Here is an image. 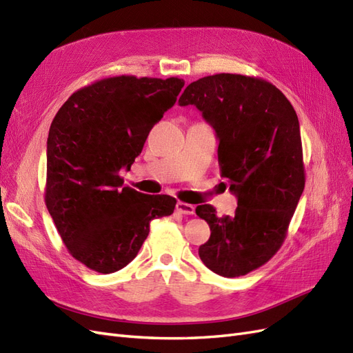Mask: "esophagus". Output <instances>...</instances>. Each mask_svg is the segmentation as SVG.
Instances as JSON below:
<instances>
[{"label":"esophagus","mask_w":353,"mask_h":353,"mask_svg":"<svg viewBox=\"0 0 353 353\" xmlns=\"http://www.w3.org/2000/svg\"><path fill=\"white\" fill-rule=\"evenodd\" d=\"M176 210L183 215H194V206L190 205V203L184 201H178L176 203Z\"/></svg>","instance_id":"obj_1"}]
</instances>
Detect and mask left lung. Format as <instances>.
<instances>
[{"mask_svg": "<svg viewBox=\"0 0 353 353\" xmlns=\"http://www.w3.org/2000/svg\"><path fill=\"white\" fill-rule=\"evenodd\" d=\"M179 105H196L219 140L221 176L237 197L234 215L196 208L210 227L199 256L218 275L240 276L279 252L305 188L301 128L292 103L271 82L218 73L191 82Z\"/></svg>", "mask_w": 353, "mask_h": 353, "instance_id": "obj_1", "label": "left lung"}]
</instances>
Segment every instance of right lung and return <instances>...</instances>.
I'll return each mask as SVG.
<instances>
[{
  "instance_id": "right-lung-1",
  "label": "right lung",
  "mask_w": 353,
  "mask_h": 353,
  "mask_svg": "<svg viewBox=\"0 0 353 353\" xmlns=\"http://www.w3.org/2000/svg\"><path fill=\"white\" fill-rule=\"evenodd\" d=\"M179 78H104L73 92L51 122L46 205L60 237L87 268L112 274L141 249L154 218L176 200L123 187L154 123L176 101Z\"/></svg>"
}]
</instances>
